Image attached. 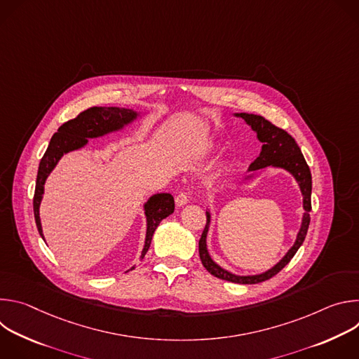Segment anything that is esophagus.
Wrapping results in <instances>:
<instances>
[{
  "label": "esophagus",
  "mask_w": 359,
  "mask_h": 359,
  "mask_svg": "<svg viewBox=\"0 0 359 359\" xmlns=\"http://www.w3.org/2000/svg\"><path fill=\"white\" fill-rule=\"evenodd\" d=\"M189 201V194L186 190H182L176 196V204L177 206H184V204Z\"/></svg>",
  "instance_id": "esophagus-1"
}]
</instances>
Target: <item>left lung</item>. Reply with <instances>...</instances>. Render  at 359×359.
Returning a JSON list of instances; mask_svg holds the SVG:
<instances>
[{
	"label": "left lung",
	"mask_w": 359,
	"mask_h": 359,
	"mask_svg": "<svg viewBox=\"0 0 359 359\" xmlns=\"http://www.w3.org/2000/svg\"><path fill=\"white\" fill-rule=\"evenodd\" d=\"M237 116H241L250 126L251 129L257 133L259 140L263 143L260 156L255 159L248 170L254 172L259 169H264L267 166H276V168H283L285 170H288L295 180L299 184L301 193H302V200H304V217H302V223H301V229L297 234V240L294 243V245L288 250V252L284 255V259L277 263L273 269H270L269 271L259 274V276H236L231 274L229 271H226L224 269H222L220 266H217L208 252V247H206V237H208V231H209V224H210V213L206 212V227H204L201 237L198 240V254H200V260L212 276L220 278V280H226L230 283H237V284H257V283H263L266 280H270L271 277H274L276 274H278L295 255L297 250L301 247L302 241L305 240L306 236V230H309L310 226V212H311V172L309 165H306L301 149L298 147L297 142L294 140V137L291 135H288L284 129L273 125L270 121H267L266 118L260 116V115H252V114H237Z\"/></svg>",
	"instance_id": "1"
}]
</instances>
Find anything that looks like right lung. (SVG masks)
<instances>
[{
  "mask_svg": "<svg viewBox=\"0 0 359 359\" xmlns=\"http://www.w3.org/2000/svg\"><path fill=\"white\" fill-rule=\"evenodd\" d=\"M137 114L130 109H121L114 107H104V108H89L83 112H81L75 119H71L65 122L57 133L50 137V142L48 144V149L45 155L42 156L38 168L36 175V184H35V193H34V216L35 223L38 227V231L42 236L41 222H39V204L43 194V184L48 177V175L53 172L58 161L62 158L64 153H68L71 150H76L86 144L88 137H97L105 133L122 129L125 125L130 123L133 119H136ZM175 210V200L173 196L169 193H159L151 196L147 203L144 204V213L147 220V231H146V240L144 247L142 251L140 259L144 257L146 251L150 247V241L155 233L159 223L170 216ZM132 267L130 270H133Z\"/></svg>",
  "mask_w": 359,
  "mask_h": 359,
  "instance_id": "right-lung-1",
  "label": "right lung"
}]
</instances>
